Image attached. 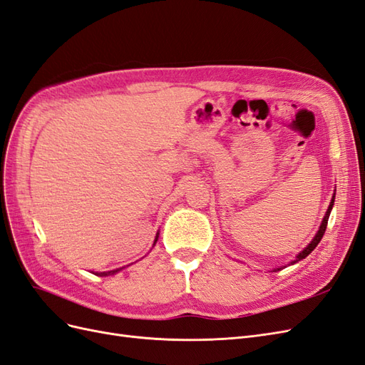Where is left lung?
Here are the masks:
<instances>
[{
	"label": "left lung",
	"mask_w": 365,
	"mask_h": 365,
	"mask_svg": "<svg viewBox=\"0 0 365 365\" xmlns=\"http://www.w3.org/2000/svg\"><path fill=\"white\" fill-rule=\"evenodd\" d=\"M334 202H335V197H332V201H330V205H329V208H327V212H326V216H324V219H323V222H322V225H319V230H318V233H317V236L312 239V242L311 244H309L300 254H298L297 256V259L292 262V263H295V262H298V260H302V259H304V257H307L309 254H311L314 250H315V247L319 244V240L323 239V235H324V231H326V228H327V220H329V215H330V210H332V207H334ZM279 271H280V268H279Z\"/></svg>",
	"instance_id": "8db88e82"
}]
</instances>
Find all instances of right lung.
<instances>
[{"instance_id": "obj_1", "label": "right lung", "mask_w": 365, "mask_h": 365, "mask_svg": "<svg viewBox=\"0 0 365 365\" xmlns=\"http://www.w3.org/2000/svg\"><path fill=\"white\" fill-rule=\"evenodd\" d=\"M158 240V236L155 237V242ZM121 269V268H120ZM120 269H114V271H108V272H96V275H111V274H115V272H118Z\"/></svg>"}]
</instances>
